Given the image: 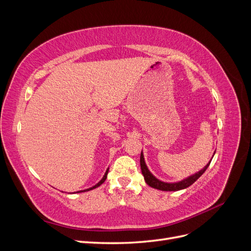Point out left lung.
I'll return each instance as SVG.
<instances>
[{
    "mask_svg": "<svg viewBox=\"0 0 251 251\" xmlns=\"http://www.w3.org/2000/svg\"><path fill=\"white\" fill-rule=\"evenodd\" d=\"M214 155H215V153H214ZM210 161L211 160H209V162L205 165L201 171H199L198 173H196V174L192 175V176H189L183 180L178 181V182H163L161 180L157 179L154 175L150 172V170L148 169V166L146 164V161H144V157H143L142 151L140 155V168H141V172H142V175L144 177V181H146L147 184L150 185L151 187L159 189V191H164V192H176V191H180V189H184L188 186H191L194 182L198 180L204 174V172L207 170V168L210 164Z\"/></svg>",
    "mask_w": 251,
    "mask_h": 251,
    "instance_id": "obj_1",
    "label": "left lung"
}]
</instances>
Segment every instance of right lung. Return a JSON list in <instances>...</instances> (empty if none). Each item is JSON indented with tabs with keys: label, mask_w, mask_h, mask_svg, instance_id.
Returning <instances> with one entry per match:
<instances>
[{
	"label": "right lung",
	"mask_w": 251,
	"mask_h": 251,
	"mask_svg": "<svg viewBox=\"0 0 251 251\" xmlns=\"http://www.w3.org/2000/svg\"><path fill=\"white\" fill-rule=\"evenodd\" d=\"M108 172H109V169L105 171V173H104V175H103V177H102V179L98 182V183H96L94 186H92V187H90V188H87V189H83V191H79V192H88V191H91V189H94V188H96V187H98L100 185H101L103 182L105 181V179H107V176H108ZM79 192H76V193H79Z\"/></svg>",
	"instance_id": "add662e5"
}]
</instances>
